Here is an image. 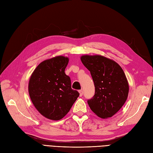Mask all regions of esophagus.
Here are the masks:
<instances>
[{"label": "esophagus", "mask_w": 153, "mask_h": 153, "mask_svg": "<svg viewBox=\"0 0 153 153\" xmlns=\"http://www.w3.org/2000/svg\"><path fill=\"white\" fill-rule=\"evenodd\" d=\"M79 96L81 97L82 96H83V91H82V90H79Z\"/></svg>", "instance_id": "1"}]
</instances>
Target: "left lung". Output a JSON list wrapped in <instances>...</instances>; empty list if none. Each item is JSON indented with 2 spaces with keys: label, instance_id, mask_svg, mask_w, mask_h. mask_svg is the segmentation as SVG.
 Masks as SVG:
<instances>
[{
  "label": "left lung",
  "instance_id": "obj_1",
  "mask_svg": "<svg viewBox=\"0 0 153 153\" xmlns=\"http://www.w3.org/2000/svg\"><path fill=\"white\" fill-rule=\"evenodd\" d=\"M81 60L91 72L95 94L87 102L93 112L101 118L112 117L122 107L128 94V84L123 69L101 56H83Z\"/></svg>",
  "mask_w": 153,
  "mask_h": 153
}]
</instances>
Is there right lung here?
Masks as SVG:
<instances>
[{"label":"right lung","mask_w":153,"mask_h":153,"mask_svg":"<svg viewBox=\"0 0 153 153\" xmlns=\"http://www.w3.org/2000/svg\"><path fill=\"white\" fill-rule=\"evenodd\" d=\"M68 58L57 56L42 61L30 77L28 91L37 110L52 120L62 119L71 108L79 93L71 87L65 70Z\"/></svg>","instance_id":"obj_1"}]
</instances>
